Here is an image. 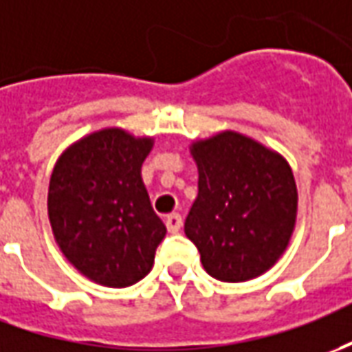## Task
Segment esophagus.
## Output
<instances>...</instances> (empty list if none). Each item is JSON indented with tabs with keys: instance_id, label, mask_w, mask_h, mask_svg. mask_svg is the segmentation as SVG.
Listing matches in <instances>:
<instances>
[{
	"instance_id": "obj_1",
	"label": "esophagus",
	"mask_w": 352,
	"mask_h": 352,
	"mask_svg": "<svg viewBox=\"0 0 352 352\" xmlns=\"http://www.w3.org/2000/svg\"><path fill=\"white\" fill-rule=\"evenodd\" d=\"M166 226L169 233H177L183 227V217L179 214H169V216H166Z\"/></svg>"
}]
</instances>
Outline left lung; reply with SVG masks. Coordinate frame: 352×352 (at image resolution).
I'll return each mask as SVG.
<instances>
[{"label": "left lung", "mask_w": 352, "mask_h": 352, "mask_svg": "<svg viewBox=\"0 0 352 352\" xmlns=\"http://www.w3.org/2000/svg\"><path fill=\"white\" fill-rule=\"evenodd\" d=\"M198 196L185 235L202 266L227 283L262 276L285 252L295 231L293 169L276 150L235 131L196 140Z\"/></svg>", "instance_id": "8db88e82"}]
</instances>
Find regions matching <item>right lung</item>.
Masks as SVG:
<instances>
[{"label": "right lung", "instance_id": "right-lung-1", "mask_svg": "<svg viewBox=\"0 0 352 352\" xmlns=\"http://www.w3.org/2000/svg\"><path fill=\"white\" fill-rule=\"evenodd\" d=\"M152 146L150 136L109 126L69 146L52 171L47 216L57 246L98 285L121 289L148 276L167 233L140 175Z\"/></svg>", "mask_w": 352, "mask_h": 352}]
</instances>
